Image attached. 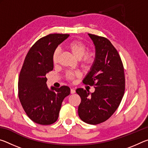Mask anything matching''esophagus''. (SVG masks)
I'll use <instances>...</instances> for the list:
<instances>
[{
	"label": "esophagus",
	"mask_w": 148,
	"mask_h": 148,
	"mask_svg": "<svg viewBox=\"0 0 148 148\" xmlns=\"http://www.w3.org/2000/svg\"><path fill=\"white\" fill-rule=\"evenodd\" d=\"M71 94H74V93H75V92H76V91H75L74 89H71Z\"/></svg>",
	"instance_id": "34e87169"
}]
</instances>
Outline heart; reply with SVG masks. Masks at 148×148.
Instances as JSON below:
<instances>
[{
	"label": "heart",
	"mask_w": 148,
	"mask_h": 148,
	"mask_svg": "<svg viewBox=\"0 0 148 148\" xmlns=\"http://www.w3.org/2000/svg\"><path fill=\"white\" fill-rule=\"evenodd\" d=\"M66 47L77 59H81L82 63L84 66H87L92 64L96 59L95 52L92 51H87V47L82 41L77 40H72L67 44ZM60 54H61V50L59 48H57L53 54V62L54 64H57L58 62ZM80 76L81 74L78 72L70 71L66 73V78L69 81H73L75 77Z\"/></svg>",
	"instance_id": "heart-1"
}]
</instances>
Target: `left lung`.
I'll list each match as a JSON object with an SVG mask.
<instances>
[{
	"label": "left lung",
	"instance_id": "8db88e82",
	"mask_svg": "<svg viewBox=\"0 0 148 148\" xmlns=\"http://www.w3.org/2000/svg\"><path fill=\"white\" fill-rule=\"evenodd\" d=\"M88 34L95 46L96 59L83 83L95 86V91L90 93L82 88L76 89L82 99L77 112L85 123L97 125L109 119L119 106L125 78L121 57L109 40Z\"/></svg>",
	"mask_w": 148,
	"mask_h": 148
}]
</instances>
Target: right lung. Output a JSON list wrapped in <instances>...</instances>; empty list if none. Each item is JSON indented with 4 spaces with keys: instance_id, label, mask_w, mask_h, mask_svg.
<instances>
[{
    "instance_id": "right-lung-1",
    "label": "right lung",
    "mask_w": 148,
    "mask_h": 148,
    "mask_svg": "<svg viewBox=\"0 0 148 148\" xmlns=\"http://www.w3.org/2000/svg\"><path fill=\"white\" fill-rule=\"evenodd\" d=\"M69 36L67 34H50L42 37L31 47L25 59L19 76L18 96L25 113L36 123H54L62 101L71 92L65 86L49 89L46 76L53 69L54 51Z\"/></svg>"
}]
</instances>
